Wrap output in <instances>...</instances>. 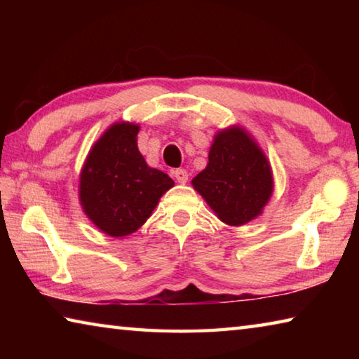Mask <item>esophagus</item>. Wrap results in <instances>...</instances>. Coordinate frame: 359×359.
Returning a JSON list of instances; mask_svg holds the SVG:
<instances>
[{
  "label": "esophagus",
  "instance_id": "esophagus-1",
  "mask_svg": "<svg viewBox=\"0 0 359 359\" xmlns=\"http://www.w3.org/2000/svg\"><path fill=\"white\" fill-rule=\"evenodd\" d=\"M174 177H175V180L179 182V184H187L188 182V172L185 171V169H175L174 171Z\"/></svg>",
  "mask_w": 359,
  "mask_h": 359
}]
</instances>
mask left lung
<instances>
[{
  "mask_svg": "<svg viewBox=\"0 0 359 359\" xmlns=\"http://www.w3.org/2000/svg\"><path fill=\"white\" fill-rule=\"evenodd\" d=\"M191 185L229 226H241L261 215L274 191L269 161L241 126L217 133L208 166Z\"/></svg>",
  "mask_w": 359,
  "mask_h": 359,
  "instance_id": "left-lung-1",
  "label": "left lung"
}]
</instances>
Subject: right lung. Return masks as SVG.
Here are the masks:
<instances>
[{"instance_id": "1", "label": "right lung", "mask_w": 359, "mask_h": 359, "mask_svg": "<svg viewBox=\"0 0 359 359\" xmlns=\"http://www.w3.org/2000/svg\"><path fill=\"white\" fill-rule=\"evenodd\" d=\"M139 125L109 126L81 171L79 199L90 220L112 238H125L147 222L174 180L150 168L137 149Z\"/></svg>"}]
</instances>
